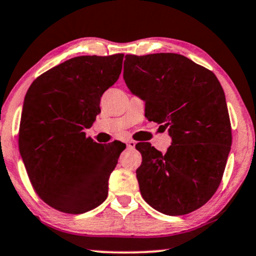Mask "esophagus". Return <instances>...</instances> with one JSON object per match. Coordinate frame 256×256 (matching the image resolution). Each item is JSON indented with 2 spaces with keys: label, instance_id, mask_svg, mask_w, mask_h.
Listing matches in <instances>:
<instances>
[{
  "label": "esophagus",
  "instance_id": "1",
  "mask_svg": "<svg viewBox=\"0 0 256 256\" xmlns=\"http://www.w3.org/2000/svg\"><path fill=\"white\" fill-rule=\"evenodd\" d=\"M136 144H137V143H136L134 140H128V142H126V145H128V148H134Z\"/></svg>",
  "mask_w": 256,
  "mask_h": 256
}]
</instances>
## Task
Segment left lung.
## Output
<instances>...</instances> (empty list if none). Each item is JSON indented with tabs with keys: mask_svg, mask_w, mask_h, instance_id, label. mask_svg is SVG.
<instances>
[{
	"mask_svg": "<svg viewBox=\"0 0 256 256\" xmlns=\"http://www.w3.org/2000/svg\"><path fill=\"white\" fill-rule=\"evenodd\" d=\"M124 80L145 102L148 118L171 137L166 154L150 143L136 145L143 157L136 174L145 202L171 216L200 208L218 190L232 146L218 78L180 54L157 53L126 56Z\"/></svg>",
	"mask_w": 256,
	"mask_h": 256,
	"instance_id": "1",
	"label": "left lung"
}]
</instances>
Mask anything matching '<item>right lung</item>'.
<instances>
[{"label":"right lung","instance_id":"add662e5","mask_svg":"<svg viewBox=\"0 0 256 256\" xmlns=\"http://www.w3.org/2000/svg\"><path fill=\"white\" fill-rule=\"evenodd\" d=\"M124 54L70 59L35 79L22 108L18 146L35 192L48 206L82 214L106 200L120 142L86 138L100 98L118 80Z\"/></svg>","mask_w":256,"mask_h":256}]
</instances>
